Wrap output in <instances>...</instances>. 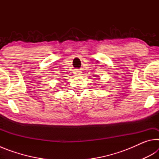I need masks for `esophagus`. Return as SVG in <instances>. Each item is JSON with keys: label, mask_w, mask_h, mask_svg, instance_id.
I'll return each instance as SVG.
<instances>
[{"label": "esophagus", "mask_w": 159, "mask_h": 159, "mask_svg": "<svg viewBox=\"0 0 159 159\" xmlns=\"http://www.w3.org/2000/svg\"><path fill=\"white\" fill-rule=\"evenodd\" d=\"M75 74H76V75H79L80 74V71L79 70H76V71H75Z\"/></svg>", "instance_id": "1"}]
</instances>
